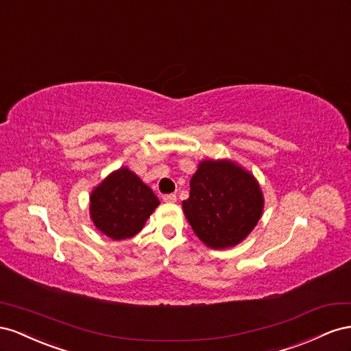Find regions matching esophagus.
<instances>
[{"label": "esophagus", "instance_id": "obj_1", "mask_svg": "<svg viewBox=\"0 0 351 351\" xmlns=\"http://www.w3.org/2000/svg\"><path fill=\"white\" fill-rule=\"evenodd\" d=\"M163 202L165 203H176V195L175 194H165Z\"/></svg>", "mask_w": 351, "mask_h": 351}]
</instances>
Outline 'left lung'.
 <instances>
[{"instance_id":"obj_1","label":"left lung","mask_w":351,"mask_h":351,"mask_svg":"<svg viewBox=\"0 0 351 351\" xmlns=\"http://www.w3.org/2000/svg\"><path fill=\"white\" fill-rule=\"evenodd\" d=\"M182 203L195 235L215 250L239 244L262 217L265 198L256 178L231 160H203Z\"/></svg>"}]
</instances>
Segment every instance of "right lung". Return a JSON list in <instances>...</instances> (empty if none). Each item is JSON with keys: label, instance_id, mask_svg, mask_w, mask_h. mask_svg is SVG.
I'll use <instances>...</instances> for the list:
<instances>
[{"label": "right lung", "instance_id": "right-lung-1", "mask_svg": "<svg viewBox=\"0 0 351 351\" xmlns=\"http://www.w3.org/2000/svg\"><path fill=\"white\" fill-rule=\"evenodd\" d=\"M158 204L152 188L128 167H120L93 189L89 215L99 232L120 241L141 231Z\"/></svg>", "mask_w": 351, "mask_h": 351}]
</instances>
